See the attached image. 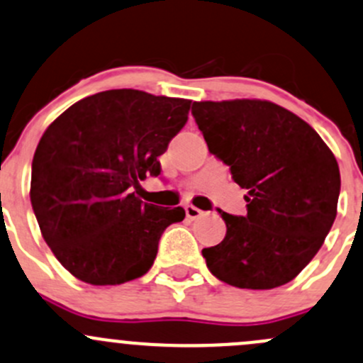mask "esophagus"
Returning <instances> with one entry per match:
<instances>
[{
  "mask_svg": "<svg viewBox=\"0 0 363 363\" xmlns=\"http://www.w3.org/2000/svg\"><path fill=\"white\" fill-rule=\"evenodd\" d=\"M184 211H186V217H188V219H191V220L193 219H198V217H200L201 213H203V212L200 211V208L194 207V205H186Z\"/></svg>",
  "mask_w": 363,
  "mask_h": 363,
  "instance_id": "1",
  "label": "esophagus"
}]
</instances>
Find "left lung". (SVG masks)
Segmentation results:
<instances>
[{"instance_id":"left-lung-1","label":"left lung","mask_w":363,"mask_h":363,"mask_svg":"<svg viewBox=\"0 0 363 363\" xmlns=\"http://www.w3.org/2000/svg\"><path fill=\"white\" fill-rule=\"evenodd\" d=\"M208 151L247 189V216L219 211L226 236L201 250L213 277L268 291L315 257L337 213L341 175L322 137L297 114L259 99L193 102Z\"/></svg>"}]
</instances>
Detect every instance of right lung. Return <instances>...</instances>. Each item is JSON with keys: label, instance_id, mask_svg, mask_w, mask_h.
I'll list each match as a JSON object with an SVG mask.
<instances>
[{"label": "right lung", "instance_id": "1", "mask_svg": "<svg viewBox=\"0 0 363 363\" xmlns=\"http://www.w3.org/2000/svg\"><path fill=\"white\" fill-rule=\"evenodd\" d=\"M189 108L188 99L106 90L72 104L41 135L30 203L45 242L72 277L120 285L150 272L162 233L186 212L144 203L139 181L160 175L158 156Z\"/></svg>", "mask_w": 363, "mask_h": 363}]
</instances>
